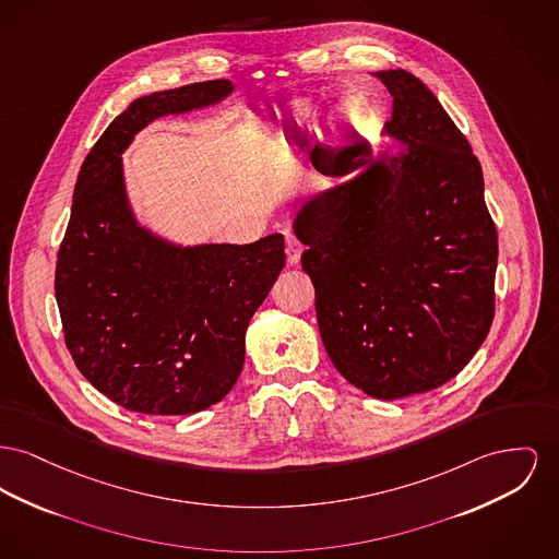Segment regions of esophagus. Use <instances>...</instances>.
<instances>
[{
	"instance_id": "1",
	"label": "esophagus",
	"mask_w": 559,
	"mask_h": 559,
	"mask_svg": "<svg viewBox=\"0 0 559 559\" xmlns=\"http://www.w3.org/2000/svg\"><path fill=\"white\" fill-rule=\"evenodd\" d=\"M285 251H287V263H289V265H296V263H299V258H301L304 245L297 240L294 234H287V247H285Z\"/></svg>"
}]
</instances>
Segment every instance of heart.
Masks as SVG:
<instances>
[{"instance_id": "heart-1", "label": "heart", "mask_w": 559, "mask_h": 559, "mask_svg": "<svg viewBox=\"0 0 559 559\" xmlns=\"http://www.w3.org/2000/svg\"><path fill=\"white\" fill-rule=\"evenodd\" d=\"M265 160L270 165H292L294 163V145H292V141H287V136H283V134L272 136L267 141Z\"/></svg>"}]
</instances>
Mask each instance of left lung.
I'll return each instance as SVG.
<instances>
[{
  "label": "left lung",
  "instance_id": "left-lung-1",
  "mask_svg": "<svg viewBox=\"0 0 559 559\" xmlns=\"http://www.w3.org/2000/svg\"><path fill=\"white\" fill-rule=\"evenodd\" d=\"M405 145L308 200L294 222L321 337L362 393L403 399L454 376L493 321L498 234L466 136L405 69L378 71ZM348 170V173H353Z\"/></svg>",
  "mask_w": 559,
  "mask_h": 559
}]
</instances>
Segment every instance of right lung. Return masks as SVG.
<instances>
[{"mask_svg": "<svg viewBox=\"0 0 559 559\" xmlns=\"http://www.w3.org/2000/svg\"><path fill=\"white\" fill-rule=\"evenodd\" d=\"M231 91L230 80H209L132 100L78 175L55 274L66 344L82 376L131 412L197 414L230 393L249 321L285 265L283 234L177 247L129 206L120 156L132 136Z\"/></svg>", "mask_w": 559, "mask_h": 559, "instance_id": "1", "label": "right lung"}]
</instances>
